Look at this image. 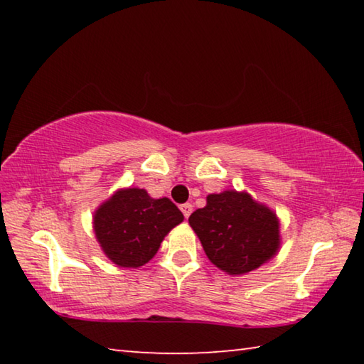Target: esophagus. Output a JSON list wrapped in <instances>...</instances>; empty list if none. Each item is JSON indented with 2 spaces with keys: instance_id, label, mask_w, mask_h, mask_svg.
<instances>
[{
  "instance_id": "obj_1",
  "label": "esophagus",
  "mask_w": 364,
  "mask_h": 364,
  "mask_svg": "<svg viewBox=\"0 0 364 364\" xmlns=\"http://www.w3.org/2000/svg\"><path fill=\"white\" fill-rule=\"evenodd\" d=\"M180 208H181V212H183V215H184V217H186V218L189 217L191 212H193V205H191V204H181Z\"/></svg>"
}]
</instances>
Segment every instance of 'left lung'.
Here are the masks:
<instances>
[{
  "label": "left lung",
  "instance_id": "1",
  "mask_svg": "<svg viewBox=\"0 0 364 364\" xmlns=\"http://www.w3.org/2000/svg\"><path fill=\"white\" fill-rule=\"evenodd\" d=\"M189 225L215 267L244 274L276 255L279 221L249 194L225 191L207 197V205L191 213Z\"/></svg>",
  "mask_w": 364,
  "mask_h": 364
}]
</instances>
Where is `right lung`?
Masks as SVG:
<instances>
[{
    "instance_id": "obj_1",
    "label": "right lung",
    "mask_w": 364,
    "mask_h": 364,
    "mask_svg": "<svg viewBox=\"0 0 364 364\" xmlns=\"http://www.w3.org/2000/svg\"><path fill=\"white\" fill-rule=\"evenodd\" d=\"M168 197L152 199L144 189L117 191L95 215V232L110 260L123 268L143 267L157 254L171 228L183 221Z\"/></svg>"
}]
</instances>
